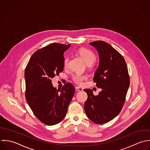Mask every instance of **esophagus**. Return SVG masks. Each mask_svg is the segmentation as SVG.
I'll return each mask as SVG.
<instances>
[{"mask_svg":"<svg viewBox=\"0 0 150 150\" xmlns=\"http://www.w3.org/2000/svg\"><path fill=\"white\" fill-rule=\"evenodd\" d=\"M75 89H76V90H77V91H83V89H82L81 88L78 87V86L76 87V88H75Z\"/></svg>","mask_w":150,"mask_h":150,"instance_id":"esophagus-1","label":"esophagus"}]
</instances>
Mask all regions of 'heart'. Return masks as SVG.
Here are the masks:
<instances>
[{"label": "heart", "mask_w": 150, "mask_h": 150, "mask_svg": "<svg viewBox=\"0 0 150 150\" xmlns=\"http://www.w3.org/2000/svg\"><path fill=\"white\" fill-rule=\"evenodd\" d=\"M78 54L82 58V59L85 62V64L90 66L92 65L96 60V55L94 53H93L91 51H90L86 49H81L78 50ZM69 59L68 57H65L64 60V67H67L68 64ZM86 79V76L83 75H75L73 76L72 79L73 81L76 83L77 84L81 85L82 83V82L84 79Z\"/></svg>", "instance_id": "1"}]
</instances>
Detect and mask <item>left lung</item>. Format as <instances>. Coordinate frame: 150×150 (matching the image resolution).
<instances>
[{
  "label": "left lung",
  "instance_id": "left-lung-1",
  "mask_svg": "<svg viewBox=\"0 0 150 150\" xmlns=\"http://www.w3.org/2000/svg\"><path fill=\"white\" fill-rule=\"evenodd\" d=\"M89 44L98 53L99 64L93 81L101 91L94 96L92 90L85 89L88 99L84 108L89 120L103 124L120 114L130 85L129 76L123 57L110 45L101 40Z\"/></svg>",
  "mask_w": 150,
  "mask_h": 150
}]
</instances>
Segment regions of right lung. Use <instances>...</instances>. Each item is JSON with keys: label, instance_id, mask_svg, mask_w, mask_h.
I'll return each instance as SVG.
<instances>
[{"label": "right lung", "instance_id": "1", "mask_svg": "<svg viewBox=\"0 0 150 150\" xmlns=\"http://www.w3.org/2000/svg\"><path fill=\"white\" fill-rule=\"evenodd\" d=\"M70 46L54 43L37 50L25 70L27 101L34 115L49 126L65 118L74 95L71 83H67L57 90L52 82V79L63 71L64 53Z\"/></svg>", "mask_w": 150, "mask_h": 150}]
</instances>
